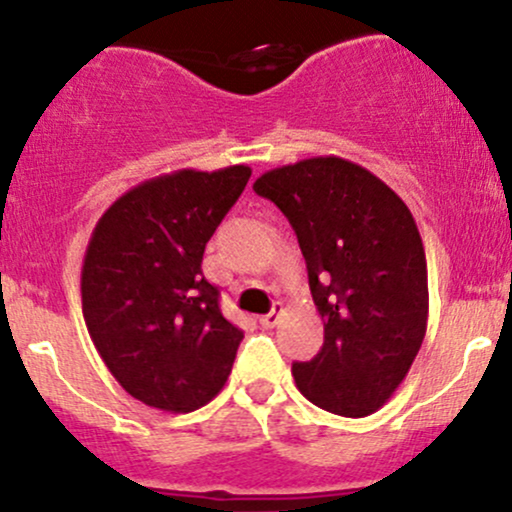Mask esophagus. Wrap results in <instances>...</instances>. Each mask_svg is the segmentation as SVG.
<instances>
[{
    "instance_id": "34e87169",
    "label": "esophagus",
    "mask_w": 512,
    "mask_h": 512,
    "mask_svg": "<svg viewBox=\"0 0 512 512\" xmlns=\"http://www.w3.org/2000/svg\"><path fill=\"white\" fill-rule=\"evenodd\" d=\"M281 315H284V305H281V303H274L272 313H267V315H262V317H260V325L264 327V330H272V327L279 325Z\"/></svg>"
}]
</instances>
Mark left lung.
I'll return each instance as SVG.
<instances>
[{
    "mask_svg": "<svg viewBox=\"0 0 512 512\" xmlns=\"http://www.w3.org/2000/svg\"><path fill=\"white\" fill-rule=\"evenodd\" d=\"M252 190L296 231L325 322L320 354L293 363L296 387L332 414H373L426 337L428 272L414 216L378 175L339 156L267 170Z\"/></svg>",
    "mask_w": 512,
    "mask_h": 512,
    "instance_id": "obj_1",
    "label": "left lung"
}]
</instances>
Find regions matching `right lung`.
Listing matches in <instances>:
<instances>
[{
	"label": "right lung",
	"mask_w": 512,
	"mask_h": 512,
	"mask_svg": "<svg viewBox=\"0 0 512 512\" xmlns=\"http://www.w3.org/2000/svg\"><path fill=\"white\" fill-rule=\"evenodd\" d=\"M250 175L248 166L158 175L117 197L93 228L81 267L88 334L146 407L195 411L231 375L243 332L221 315L202 257Z\"/></svg>",
	"instance_id": "add662e5"
}]
</instances>
